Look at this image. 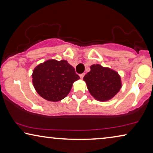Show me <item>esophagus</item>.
Here are the masks:
<instances>
[{
    "mask_svg": "<svg viewBox=\"0 0 153 153\" xmlns=\"http://www.w3.org/2000/svg\"><path fill=\"white\" fill-rule=\"evenodd\" d=\"M84 76H85V74H82L79 75V77H80L81 79H82L83 77H84Z\"/></svg>",
    "mask_w": 153,
    "mask_h": 153,
    "instance_id": "34e87169",
    "label": "esophagus"
}]
</instances>
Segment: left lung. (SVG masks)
I'll return each mask as SVG.
<instances>
[{
	"label": "left lung",
	"instance_id": "obj_1",
	"mask_svg": "<svg viewBox=\"0 0 153 153\" xmlns=\"http://www.w3.org/2000/svg\"><path fill=\"white\" fill-rule=\"evenodd\" d=\"M91 71L84 77L87 89L96 100L107 101L117 95L122 87L119 74L111 68L100 64L90 66Z\"/></svg>",
	"mask_w": 153,
	"mask_h": 153
}]
</instances>
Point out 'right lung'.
<instances>
[{"instance_id":"obj_1","label":"right lung","mask_w":153,"mask_h":153,"mask_svg":"<svg viewBox=\"0 0 153 153\" xmlns=\"http://www.w3.org/2000/svg\"><path fill=\"white\" fill-rule=\"evenodd\" d=\"M33 84L39 95L46 100L57 102L69 94L73 84L79 79L66 60L48 59L34 68Z\"/></svg>"}]
</instances>
